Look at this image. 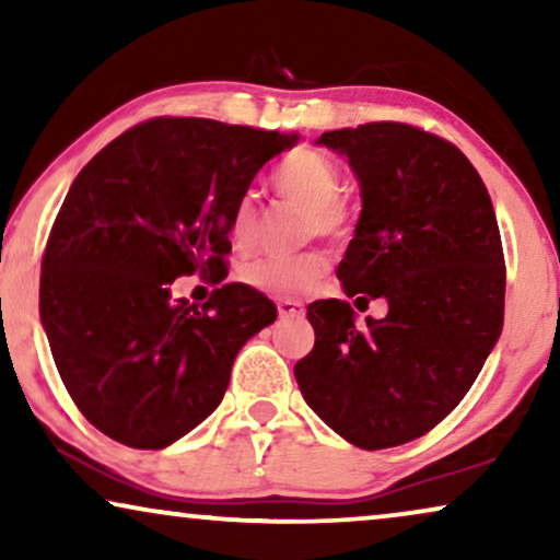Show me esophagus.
Here are the masks:
<instances>
[{"label": "esophagus", "instance_id": "obj_1", "mask_svg": "<svg viewBox=\"0 0 560 560\" xmlns=\"http://www.w3.org/2000/svg\"><path fill=\"white\" fill-rule=\"evenodd\" d=\"M278 313H280V318H298V316H303L305 308H303V303H298V301H278Z\"/></svg>", "mask_w": 560, "mask_h": 560}]
</instances>
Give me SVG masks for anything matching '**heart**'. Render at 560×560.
Segmentation results:
<instances>
[{
	"label": "heart",
	"mask_w": 560,
	"mask_h": 560,
	"mask_svg": "<svg viewBox=\"0 0 560 560\" xmlns=\"http://www.w3.org/2000/svg\"><path fill=\"white\" fill-rule=\"evenodd\" d=\"M272 186L290 203L303 206L305 234L336 236L347 226V206L341 203V173L331 160L313 150H295L282 160V165L272 175ZM257 206L249 196H244L234 206L229 234L240 249H247L257 240ZM328 270V259L320 252H305L295 257H262L249 262L242 270L247 285L262 290L267 295L298 298L318 285Z\"/></svg>",
	"instance_id": "obj_1"
}]
</instances>
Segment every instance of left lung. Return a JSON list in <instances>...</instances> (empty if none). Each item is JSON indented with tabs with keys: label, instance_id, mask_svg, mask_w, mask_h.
I'll use <instances>...</instances> for the list:
<instances>
[{
	"label": "left lung",
	"instance_id": "obj_1",
	"mask_svg": "<svg viewBox=\"0 0 560 560\" xmlns=\"http://www.w3.org/2000/svg\"><path fill=\"white\" fill-rule=\"evenodd\" d=\"M316 144L347 158L362 190L336 278L347 295L385 298L387 316L359 324L347 301L311 303L316 343L295 382L343 441L400 446L464 400L502 334L492 198L462 150L400 121L334 129Z\"/></svg>",
	"mask_w": 560,
	"mask_h": 560
}]
</instances>
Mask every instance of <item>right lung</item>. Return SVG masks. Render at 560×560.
<instances>
[{
	"mask_svg": "<svg viewBox=\"0 0 560 560\" xmlns=\"http://www.w3.org/2000/svg\"><path fill=\"white\" fill-rule=\"evenodd\" d=\"M301 140L196 117L127 129L75 175L52 224L40 320L68 395L129 448H165L219 408L240 349L278 318L244 282L201 308L180 275L224 280L229 221L267 160Z\"/></svg>",
	"mask_w": 560,
	"mask_h": 560,
	"instance_id": "right-lung-1",
	"label": "right lung"
}]
</instances>
